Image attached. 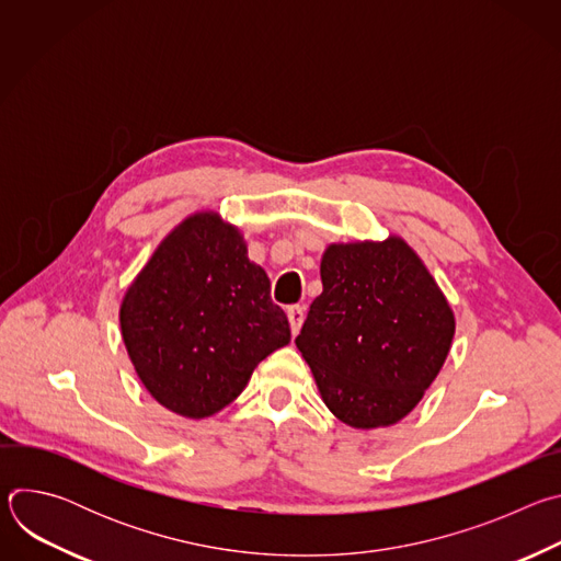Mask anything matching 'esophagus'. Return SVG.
Instances as JSON below:
<instances>
[{
	"label": "esophagus",
	"instance_id": "34e87169",
	"mask_svg": "<svg viewBox=\"0 0 561 561\" xmlns=\"http://www.w3.org/2000/svg\"><path fill=\"white\" fill-rule=\"evenodd\" d=\"M286 314H288V322H290V331H293V335H297V333H299V329H301V324H304V317H306L304 306H288Z\"/></svg>",
	"mask_w": 561,
	"mask_h": 561
}]
</instances>
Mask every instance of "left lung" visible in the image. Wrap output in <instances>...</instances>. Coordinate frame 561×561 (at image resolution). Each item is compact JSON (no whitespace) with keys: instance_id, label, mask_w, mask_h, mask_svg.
<instances>
[{"instance_id":"8db88e82","label":"left lung","mask_w":561,"mask_h":561,"mask_svg":"<svg viewBox=\"0 0 561 561\" xmlns=\"http://www.w3.org/2000/svg\"><path fill=\"white\" fill-rule=\"evenodd\" d=\"M322 286L295 344L324 404L353 428L407 417L444 366L455 335L439 286L399 237L329 247Z\"/></svg>"}]
</instances>
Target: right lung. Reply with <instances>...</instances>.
I'll use <instances>...</instances> for the list:
<instances>
[{"label":"right lung","instance_id":"right-lung-1","mask_svg":"<svg viewBox=\"0 0 561 561\" xmlns=\"http://www.w3.org/2000/svg\"><path fill=\"white\" fill-rule=\"evenodd\" d=\"M119 322L148 392L191 420L228 407L255 366L290 342L268 275L215 213L188 217L159 244L128 288Z\"/></svg>","mask_w":561,"mask_h":561}]
</instances>
